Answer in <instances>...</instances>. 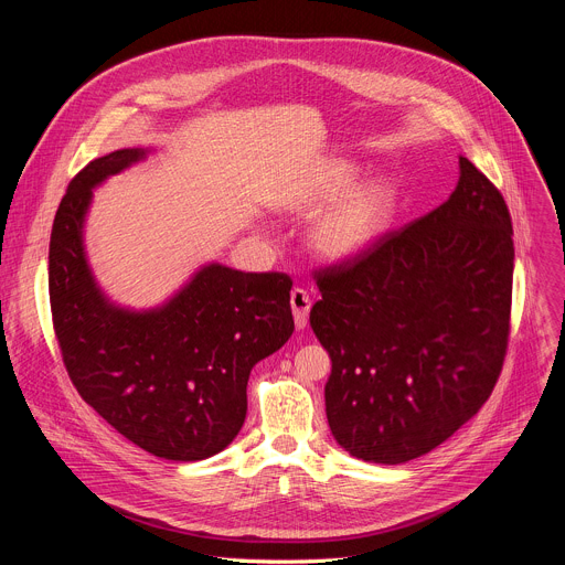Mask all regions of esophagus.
<instances>
[{
	"label": "esophagus",
	"instance_id": "1",
	"mask_svg": "<svg viewBox=\"0 0 565 565\" xmlns=\"http://www.w3.org/2000/svg\"><path fill=\"white\" fill-rule=\"evenodd\" d=\"M290 306H292V317H295V327L299 331L306 329L308 324V312H310V297L303 288H295L290 292Z\"/></svg>",
	"mask_w": 565,
	"mask_h": 565
}]
</instances>
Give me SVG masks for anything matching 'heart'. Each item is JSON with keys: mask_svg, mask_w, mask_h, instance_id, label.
Returning <instances> with one entry per match:
<instances>
[{"mask_svg": "<svg viewBox=\"0 0 565 565\" xmlns=\"http://www.w3.org/2000/svg\"><path fill=\"white\" fill-rule=\"evenodd\" d=\"M360 166L344 158H329L299 177L277 199V207L290 214H312L308 225V248L324 262H351L377 241L397 221L402 192L393 177L375 174L358 181Z\"/></svg>", "mask_w": 565, "mask_h": 565, "instance_id": "heart-1", "label": "heart"}]
</instances>
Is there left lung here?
Instances as JSON below:
<instances>
[{
	"instance_id": "obj_1",
	"label": "left lung",
	"mask_w": 565,
	"mask_h": 565,
	"mask_svg": "<svg viewBox=\"0 0 565 565\" xmlns=\"http://www.w3.org/2000/svg\"><path fill=\"white\" fill-rule=\"evenodd\" d=\"M451 196L317 277L333 438L366 462L429 454L478 414L508 349L514 244L501 192L465 156Z\"/></svg>"
}]
</instances>
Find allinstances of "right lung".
I'll list each match as a JSON object with an SVG mask.
<instances>
[{
	"label": "right lung",
	"instance_id": "add662e5",
	"mask_svg": "<svg viewBox=\"0 0 565 565\" xmlns=\"http://www.w3.org/2000/svg\"><path fill=\"white\" fill-rule=\"evenodd\" d=\"M153 151L116 149L71 181L51 232L49 295L64 366L87 405L140 449L192 462L244 427L253 366L295 331L292 281L210 262L163 303L114 301L87 257V214L96 188Z\"/></svg>",
	"mask_w": 565,
	"mask_h": 565
}]
</instances>
